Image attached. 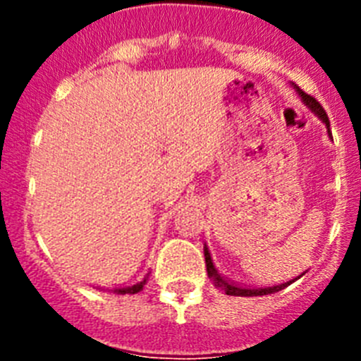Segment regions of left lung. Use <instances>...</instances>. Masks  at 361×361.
<instances>
[{"label": "left lung", "instance_id": "8db88e82", "mask_svg": "<svg viewBox=\"0 0 361 361\" xmlns=\"http://www.w3.org/2000/svg\"><path fill=\"white\" fill-rule=\"evenodd\" d=\"M296 92L300 94V97L304 99L305 104H309V108H312V111H317L318 117L325 123V126L329 128L331 123H329V117L325 114V110L322 108V104L318 103L317 99L312 97V95L305 94L304 90H300L298 86H295ZM204 257H206V269H208V276L213 280L216 288H220L222 291H226V295H231V296H264V295H271V293H276V291H282L283 288H288L291 282H286V283H280V286H273V288H242L238 283H233L229 280H226L224 276L219 275V271L215 269L212 262V257L208 253V247H204Z\"/></svg>", "mask_w": 361, "mask_h": 361}]
</instances>
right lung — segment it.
I'll list each match as a JSON object with an SVG mask.
<instances>
[{
  "label": "right lung",
  "instance_id": "right-lung-1",
  "mask_svg": "<svg viewBox=\"0 0 361 361\" xmlns=\"http://www.w3.org/2000/svg\"><path fill=\"white\" fill-rule=\"evenodd\" d=\"M146 283V279L141 280V282L133 283V286H128V288H116L114 289V293H117V295H126V293H130V295H133V293H139L142 288H145Z\"/></svg>",
  "mask_w": 361,
  "mask_h": 361
}]
</instances>
